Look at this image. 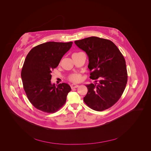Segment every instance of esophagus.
I'll return each instance as SVG.
<instances>
[{"mask_svg":"<svg viewBox=\"0 0 151 151\" xmlns=\"http://www.w3.org/2000/svg\"><path fill=\"white\" fill-rule=\"evenodd\" d=\"M78 87V85H77V84H75V83H73V84H71V88H77V87Z\"/></svg>","mask_w":151,"mask_h":151,"instance_id":"34e87169","label":"esophagus"}]
</instances>
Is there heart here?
Here are the masks:
<instances>
[{
    "label": "heart",
    "mask_w": 151,
    "mask_h": 151,
    "mask_svg": "<svg viewBox=\"0 0 151 151\" xmlns=\"http://www.w3.org/2000/svg\"><path fill=\"white\" fill-rule=\"evenodd\" d=\"M69 80L72 82H80L82 80V76L80 73H73L69 76Z\"/></svg>",
    "instance_id": "1"
}]
</instances>
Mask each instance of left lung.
<instances>
[{"mask_svg":"<svg viewBox=\"0 0 151 151\" xmlns=\"http://www.w3.org/2000/svg\"><path fill=\"white\" fill-rule=\"evenodd\" d=\"M75 44L86 52L90 78L96 82L86 85L88 91L83 97L85 103L97 111L108 109L120 99L127 84L124 56L112 41L105 39L89 37L75 41Z\"/></svg>","mask_w":151,"mask_h":151,"instance_id":"8db88e82","label":"left lung"}]
</instances>
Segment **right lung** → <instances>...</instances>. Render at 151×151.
<instances>
[{"mask_svg": "<svg viewBox=\"0 0 151 151\" xmlns=\"http://www.w3.org/2000/svg\"><path fill=\"white\" fill-rule=\"evenodd\" d=\"M73 43L47 42L33 47L27 56L21 77L27 99L37 109L54 113L65 104L71 87L66 83L52 84L51 73Z\"/></svg>", "mask_w": 151, "mask_h": 151, "instance_id": "add662e5", "label": "right lung"}]
</instances>
